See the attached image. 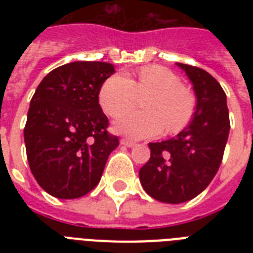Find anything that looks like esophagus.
I'll list each match as a JSON object with an SVG mask.
<instances>
[{
    "label": "esophagus",
    "instance_id": "1",
    "mask_svg": "<svg viewBox=\"0 0 253 253\" xmlns=\"http://www.w3.org/2000/svg\"><path fill=\"white\" fill-rule=\"evenodd\" d=\"M121 144L126 147H134L135 146V142L134 140H130V139H121Z\"/></svg>",
    "mask_w": 253,
    "mask_h": 253
}]
</instances>
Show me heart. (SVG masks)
I'll use <instances>...</instances> for the list:
<instances>
[{"instance_id": "1", "label": "heart", "mask_w": 253, "mask_h": 253, "mask_svg": "<svg viewBox=\"0 0 253 253\" xmlns=\"http://www.w3.org/2000/svg\"><path fill=\"white\" fill-rule=\"evenodd\" d=\"M143 113H131L115 121L114 130L132 139L158 136L182 130L192 119L196 98L188 86L170 69L160 65L144 67L135 79L113 75L99 89V103L113 118L131 110L139 98Z\"/></svg>"}]
</instances>
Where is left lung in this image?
<instances>
[{
    "instance_id": "1",
    "label": "left lung",
    "mask_w": 253,
    "mask_h": 253,
    "mask_svg": "<svg viewBox=\"0 0 253 253\" xmlns=\"http://www.w3.org/2000/svg\"><path fill=\"white\" fill-rule=\"evenodd\" d=\"M197 95L192 122L176 138L150 143L151 158L139 170L143 189L166 204H181L206 189L219 169L228 131L226 93L204 69L177 63Z\"/></svg>"
}]
</instances>
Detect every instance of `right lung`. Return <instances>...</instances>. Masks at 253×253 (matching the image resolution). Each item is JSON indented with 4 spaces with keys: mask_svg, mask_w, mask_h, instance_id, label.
<instances>
[{
    "mask_svg": "<svg viewBox=\"0 0 253 253\" xmlns=\"http://www.w3.org/2000/svg\"><path fill=\"white\" fill-rule=\"evenodd\" d=\"M114 72L110 63L75 61L38 85L25 126L26 154L35 180L51 196L73 200L93 190L118 147L98 102Z\"/></svg>",
    "mask_w": 253,
    "mask_h": 253,
    "instance_id": "obj_1",
    "label": "right lung"
}]
</instances>
